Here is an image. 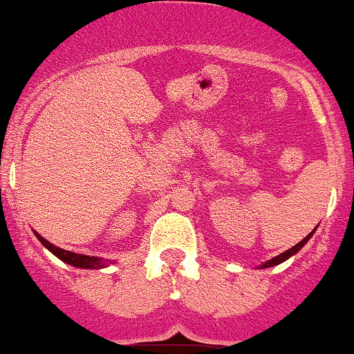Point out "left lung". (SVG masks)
Segmentation results:
<instances>
[{
	"instance_id": "8db88e82",
	"label": "left lung",
	"mask_w": 354,
	"mask_h": 354,
	"mask_svg": "<svg viewBox=\"0 0 354 354\" xmlns=\"http://www.w3.org/2000/svg\"><path fill=\"white\" fill-rule=\"evenodd\" d=\"M315 231H316V230H313V231H311V233H309V234H308V236H306V238H304V240H302V241H299V243H297V245H295V247L288 248V250H287V252H283V254H280V255H276V257H272V259H271V261L264 262V264H262V266H261V268H272V266H276V264H281V262H285V261H287V259H290V257H292V255H295V254H297V252H299V250H301V248H302V247H304V245H306V243H308V241H309V238H311V236H313V233H315Z\"/></svg>"
}]
</instances>
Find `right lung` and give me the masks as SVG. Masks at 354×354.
Returning <instances> with one entry per match:
<instances>
[{
	"instance_id": "right-lung-1",
	"label": "right lung",
	"mask_w": 354,
	"mask_h": 354,
	"mask_svg": "<svg viewBox=\"0 0 354 354\" xmlns=\"http://www.w3.org/2000/svg\"><path fill=\"white\" fill-rule=\"evenodd\" d=\"M36 238L41 241V245H45L50 252H52L55 257H59L60 261H64L66 264L74 266V268H83V269H102L106 268L107 262H104L100 257H90V255H82V254H74V252L64 250V248L55 247V245L50 243L48 240H45L43 236H39L38 233L35 231Z\"/></svg>"
}]
</instances>
